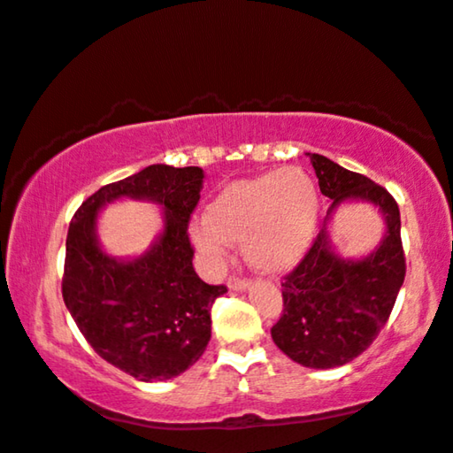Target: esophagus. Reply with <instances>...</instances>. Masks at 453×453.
Masks as SVG:
<instances>
[{"label": "esophagus", "mask_w": 453, "mask_h": 453, "mask_svg": "<svg viewBox=\"0 0 453 453\" xmlns=\"http://www.w3.org/2000/svg\"><path fill=\"white\" fill-rule=\"evenodd\" d=\"M227 288L234 289V292H238V289L249 288V281L242 280V277H230V280H227Z\"/></svg>", "instance_id": "obj_1"}]
</instances>
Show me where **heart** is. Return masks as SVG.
I'll use <instances>...</instances> for the list:
<instances>
[{
    "label": "heart",
    "instance_id": "b5f03b06",
    "mask_svg": "<svg viewBox=\"0 0 453 453\" xmlns=\"http://www.w3.org/2000/svg\"><path fill=\"white\" fill-rule=\"evenodd\" d=\"M319 196L300 167H283L227 184L207 204L204 219L190 226V240L211 269L226 263L230 242L265 273L292 269L315 238Z\"/></svg>",
    "mask_w": 453,
    "mask_h": 453
}]
</instances>
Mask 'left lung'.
Returning <instances> with one entry per match:
<instances>
[{
  "mask_svg": "<svg viewBox=\"0 0 453 453\" xmlns=\"http://www.w3.org/2000/svg\"><path fill=\"white\" fill-rule=\"evenodd\" d=\"M306 155L331 207L309 252L283 277V311L271 327V337L294 363L334 369L360 357L388 323L406 275V257L395 198L363 173L349 172L323 155ZM349 197L372 202L386 219L382 244L360 262L337 256L326 234L333 209Z\"/></svg>",
  "mask_w": 453,
  "mask_h": 453,
  "instance_id": "left-lung-1",
  "label": "left lung"
}]
</instances>
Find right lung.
<instances>
[{"label": "right lung", "instance_id": "1", "mask_svg": "<svg viewBox=\"0 0 453 453\" xmlns=\"http://www.w3.org/2000/svg\"><path fill=\"white\" fill-rule=\"evenodd\" d=\"M201 167L149 165L90 195L70 221L62 296L96 354L138 381L178 377L211 340V306L227 292L192 267L188 221L201 198ZM122 196L147 197L166 211L165 232L138 259L118 262L100 250L96 217Z\"/></svg>", "mask_w": 453, "mask_h": 453}]
</instances>
